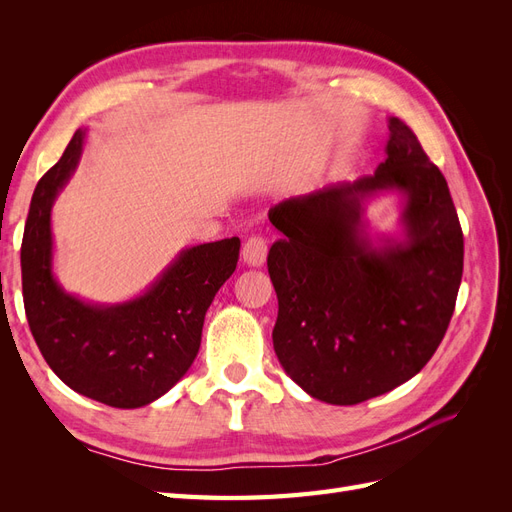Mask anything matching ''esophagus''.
Returning a JSON list of instances; mask_svg holds the SVG:
<instances>
[{
  "mask_svg": "<svg viewBox=\"0 0 512 512\" xmlns=\"http://www.w3.org/2000/svg\"><path fill=\"white\" fill-rule=\"evenodd\" d=\"M241 256L247 267H262L267 260V241L262 237H250L243 245Z\"/></svg>",
  "mask_w": 512,
  "mask_h": 512,
  "instance_id": "obj_1",
  "label": "esophagus"
}]
</instances>
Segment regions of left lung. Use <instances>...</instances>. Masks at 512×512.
Returning <instances> with one entry per match:
<instances>
[{
    "label": "left lung",
    "instance_id": "8db88e82",
    "mask_svg": "<svg viewBox=\"0 0 512 512\" xmlns=\"http://www.w3.org/2000/svg\"><path fill=\"white\" fill-rule=\"evenodd\" d=\"M374 175L288 198L269 211L284 239L269 250L277 294L273 348L305 393L354 406L393 391L438 350L463 273V232L451 192L404 121L389 119ZM407 196V239L376 248L362 200Z\"/></svg>",
    "mask_w": 512,
    "mask_h": 512
}]
</instances>
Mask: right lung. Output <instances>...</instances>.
<instances>
[{
  "mask_svg": "<svg viewBox=\"0 0 512 512\" xmlns=\"http://www.w3.org/2000/svg\"><path fill=\"white\" fill-rule=\"evenodd\" d=\"M85 130L38 181L23 232L21 273L29 329L57 378L113 408L162 397L194 363L207 309L239 260V237L183 250L128 303L91 305L53 277L51 207L81 160Z\"/></svg>",
  "mask_w": 512,
  "mask_h": 512,
  "instance_id": "obj_1",
  "label": "right lung"
}]
</instances>
